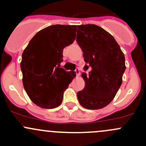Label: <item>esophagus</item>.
Masks as SVG:
<instances>
[{
  "mask_svg": "<svg viewBox=\"0 0 146 146\" xmlns=\"http://www.w3.org/2000/svg\"><path fill=\"white\" fill-rule=\"evenodd\" d=\"M75 72H76V75H77V76H80V70H79L78 68H76V70H75Z\"/></svg>",
  "mask_w": 146,
  "mask_h": 146,
  "instance_id": "esophagus-1",
  "label": "esophagus"
}]
</instances>
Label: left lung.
I'll list each match as a JSON object with an SVG mask.
<instances>
[{
	"instance_id": "left-lung-1",
	"label": "left lung",
	"mask_w": 146,
	"mask_h": 146,
	"mask_svg": "<svg viewBox=\"0 0 146 146\" xmlns=\"http://www.w3.org/2000/svg\"><path fill=\"white\" fill-rule=\"evenodd\" d=\"M76 41L83 51L88 76L82 73L85 87L77 93L81 106L99 110L108 105L122 83L126 69L124 54L112 35L95 25L78 26Z\"/></svg>"
}]
</instances>
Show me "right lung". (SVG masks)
I'll return each instance as SVG.
<instances>
[{
	"label": "right lung",
	"instance_id": "add662e5",
	"mask_svg": "<svg viewBox=\"0 0 146 146\" xmlns=\"http://www.w3.org/2000/svg\"><path fill=\"white\" fill-rule=\"evenodd\" d=\"M76 29V25L48 26L38 32L23 51V86L32 102L42 108L58 107L72 81H66L70 73L61 68V63L63 49L74 42Z\"/></svg>",
	"mask_w": 146,
	"mask_h": 146
}]
</instances>
